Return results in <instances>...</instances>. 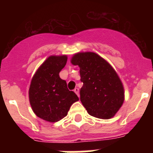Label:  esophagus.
Returning <instances> with one entry per match:
<instances>
[{"label": "esophagus", "instance_id": "1", "mask_svg": "<svg viewBox=\"0 0 153 153\" xmlns=\"http://www.w3.org/2000/svg\"><path fill=\"white\" fill-rule=\"evenodd\" d=\"M74 92H75V93H76V95H77L78 97H79V89H78V88H75V89H74Z\"/></svg>", "mask_w": 153, "mask_h": 153}]
</instances>
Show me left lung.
I'll list each match as a JSON object with an SVG mask.
<instances>
[{
  "mask_svg": "<svg viewBox=\"0 0 153 153\" xmlns=\"http://www.w3.org/2000/svg\"><path fill=\"white\" fill-rule=\"evenodd\" d=\"M71 63L79 67L80 101L87 113L100 119H110L124 101L122 82L113 67L95 53H78Z\"/></svg>",
  "mask_w": 153,
  "mask_h": 153,
  "instance_id": "8db88e82",
  "label": "left lung"
}]
</instances>
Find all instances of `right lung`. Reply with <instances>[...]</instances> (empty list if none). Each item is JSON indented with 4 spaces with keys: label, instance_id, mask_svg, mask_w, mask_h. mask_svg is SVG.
Instances as JSON below:
<instances>
[{
    "label": "right lung",
    "instance_id": "1",
    "mask_svg": "<svg viewBox=\"0 0 153 153\" xmlns=\"http://www.w3.org/2000/svg\"><path fill=\"white\" fill-rule=\"evenodd\" d=\"M67 56H51L39 67L31 80L30 103L40 118L54 123L64 118L70 106L79 98L67 88L60 77V70L67 63Z\"/></svg>",
    "mask_w": 153,
    "mask_h": 153
}]
</instances>
